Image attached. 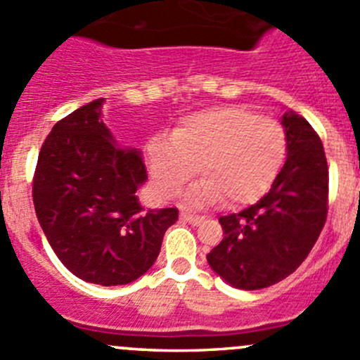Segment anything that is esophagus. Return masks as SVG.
<instances>
[{"label": "esophagus", "instance_id": "esophagus-1", "mask_svg": "<svg viewBox=\"0 0 360 360\" xmlns=\"http://www.w3.org/2000/svg\"><path fill=\"white\" fill-rule=\"evenodd\" d=\"M181 219L188 221V223H191V224H200L205 217L198 216V214H191V212H188V210H181Z\"/></svg>", "mask_w": 360, "mask_h": 360}]
</instances>
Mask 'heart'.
Wrapping results in <instances>:
<instances>
[{
  "label": "heart",
  "instance_id": "1",
  "mask_svg": "<svg viewBox=\"0 0 360 360\" xmlns=\"http://www.w3.org/2000/svg\"><path fill=\"white\" fill-rule=\"evenodd\" d=\"M285 155L284 127L238 106L193 112L177 125L172 137H153L146 146L160 195H176L200 169L205 177L188 191V200L212 203L223 198L228 207L263 197L281 172Z\"/></svg>",
  "mask_w": 360,
  "mask_h": 360
}]
</instances>
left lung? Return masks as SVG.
I'll use <instances>...</instances> for the list:
<instances>
[{
    "instance_id": "obj_1",
    "label": "left lung",
    "mask_w": 360,
    "mask_h": 360,
    "mask_svg": "<svg viewBox=\"0 0 360 360\" xmlns=\"http://www.w3.org/2000/svg\"><path fill=\"white\" fill-rule=\"evenodd\" d=\"M288 158L270 191L240 212L221 216L223 240L210 268L237 289L254 291L284 281L317 242L329 209V170L314 127L292 111L282 116Z\"/></svg>"
}]
</instances>
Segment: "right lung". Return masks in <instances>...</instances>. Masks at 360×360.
Here are the masks:
<instances>
[{"label":"right lung","instance_id":"right-lung-1","mask_svg":"<svg viewBox=\"0 0 360 360\" xmlns=\"http://www.w3.org/2000/svg\"><path fill=\"white\" fill-rule=\"evenodd\" d=\"M104 99L53 125L32 177L36 216L64 266L82 281L122 285L153 266L176 207L144 210L136 191L148 179L137 150L112 143L101 122Z\"/></svg>","mask_w":360,"mask_h":360}]
</instances>
